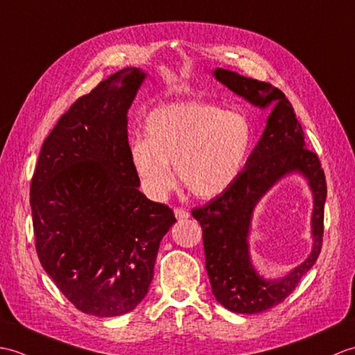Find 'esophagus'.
Instances as JSON below:
<instances>
[{"label":"esophagus","mask_w":355,"mask_h":355,"mask_svg":"<svg viewBox=\"0 0 355 355\" xmlns=\"http://www.w3.org/2000/svg\"><path fill=\"white\" fill-rule=\"evenodd\" d=\"M175 216H176L178 220H185V218L190 217V212H188L184 208H175Z\"/></svg>","instance_id":"obj_1"}]
</instances>
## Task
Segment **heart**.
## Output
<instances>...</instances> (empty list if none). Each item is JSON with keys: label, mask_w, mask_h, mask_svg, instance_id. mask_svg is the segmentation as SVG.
Here are the masks:
<instances>
[{"label": "heart", "mask_w": 355, "mask_h": 355, "mask_svg": "<svg viewBox=\"0 0 355 355\" xmlns=\"http://www.w3.org/2000/svg\"><path fill=\"white\" fill-rule=\"evenodd\" d=\"M254 132L240 112L208 101L157 107L146 120V139L130 143L133 168L147 193L161 199L175 187L168 164L196 198L222 194L246 164Z\"/></svg>", "instance_id": "heart-1"}]
</instances>
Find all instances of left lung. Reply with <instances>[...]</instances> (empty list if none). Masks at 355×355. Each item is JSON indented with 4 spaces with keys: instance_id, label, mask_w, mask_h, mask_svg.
<instances>
[{
    "instance_id": "left-lung-1",
    "label": "left lung",
    "mask_w": 355,
    "mask_h": 355,
    "mask_svg": "<svg viewBox=\"0 0 355 355\" xmlns=\"http://www.w3.org/2000/svg\"><path fill=\"white\" fill-rule=\"evenodd\" d=\"M218 82L255 106L275 103L261 139L232 185L203 207L191 211L202 227L205 267L212 295L225 309L255 314L281 304L296 288L320 254L324 240L325 173L318 155L305 147L304 132L284 92L270 83L217 68ZM291 171L309 179L315 196L313 250L311 257L282 280L267 282L253 270L248 258L247 234L254 205L268 188Z\"/></svg>"
}]
</instances>
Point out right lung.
<instances>
[{"instance_id": "1", "label": "right lung", "mask_w": 355, "mask_h": 355, "mask_svg": "<svg viewBox=\"0 0 355 355\" xmlns=\"http://www.w3.org/2000/svg\"><path fill=\"white\" fill-rule=\"evenodd\" d=\"M144 77L124 68L77 98L45 138L31 178L39 261L77 310L98 318L143 301L176 222L138 190L129 155L128 109Z\"/></svg>"}]
</instances>
